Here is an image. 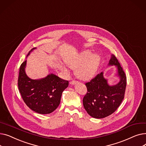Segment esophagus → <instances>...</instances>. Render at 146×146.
<instances>
[{"instance_id": "1", "label": "esophagus", "mask_w": 146, "mask_h": 146, "mask_svg": "<svg viewBox=\"0 0 146 146\" xmlns=\"http://www.w3.org/2000/svg\"><path fill=\"white\" fill-rule=\"evenodd\" d=\"M78 83V81H75V80H72L70 82V84L71 85H75V84H76Z\"/></svg>"}]
</instances>
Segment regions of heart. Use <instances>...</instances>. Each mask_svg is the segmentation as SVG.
I'll return each mask as SVG.
<instances>
[{
	"mask_svg": "<svg viewBox=\"0 0 146 146\" xmlns=\"http://www.w3.org/2000/svg\"><path fill=\"white\" fill-rule=\"evenodd\" d=\"M100 58L97 54H92L90 51L80 52L67 60L68 66L75 69V74L81 80H89L95 74L98 69ZM61 68L66 73H68V69L61 66Z\"/></svg>",
	"mask_w": 146,
	"mask_h": 146,
	"instance_id": "b5f03b06",
	"label": "heart"
}]
</instances>
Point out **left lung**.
Instances as JSON below:
<instances>
[{"mask_svg": "<svg viewBox=\"0 0 146 146\" xmlns=\"http://www.w3.org/2000/svg\"><path fill=\"white\" fill-rule=\"evenodd\" d=\"M108 66H115L119 78L116 85H110L108 79L104 77V72L85 84L88 92L83 99V104L88 113L95 118H103L115 111L124 98L127 78L119 61L111 55Z\"/></svg>", "mask_w": 146, "mask_h": 146, "instance_id": "8db88e82", "label": "left lung"}]
</instances>
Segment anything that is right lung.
<instances>
[{"label":"right lung","mask_w":146,"mask_h":146,"mask_svg":"<svg viewBox=\"0 0 146 146\" xmlns=\"http://www.w3.org/2000/svg\"><path fill=\"white\" fill-rule=\"evenodd\" d=\"M36 48H33L30 52ZM27 60L20 66L18 85L24 102L33 111L41 114H48L55 111L60 105L63 92L68 86V82L51 73L40 79L29 78L25 72Z\"/></svg>","instance_id":"obj_1"}]
</instances>
